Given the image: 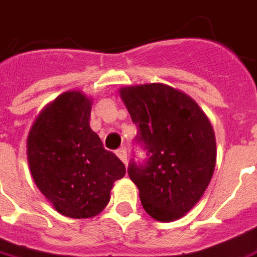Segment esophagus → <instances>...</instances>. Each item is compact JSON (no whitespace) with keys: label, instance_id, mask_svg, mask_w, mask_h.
<instances>
[{"label":"esophagus","instance_id":"obj_1","mask_svg":"<svg viewBox=\"0 0 257 257\" xmlns=\"http://www.w3.org/2000/svg\"><path fill=\"white\" fill-rule=\"evenodd\" d=\"M115 154L118 156V159L121 160V161H123L125 164H126V160H128V156H126V150L123 149V147H121V149H118L115 152Z\"/></svg>","mask_w":257,"mask_h":257}]
</instances>
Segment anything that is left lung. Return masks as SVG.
I'll return each instance as SVG.
<instances>
[{
	"instance_id": "left-lung-1",
	"label": "left lung",
	"mask_w": 257,
	"mask_h": 257,
	"mask_svg": "<svg viewBox=\"0 0 257 257\" xmlns=\"http://www.w3.org/2000/svg\"><path fill=\"white\" fill-rule=\"evenodd\" d=\"M138 126L135 143L146 150L131 161L129 178L139 189L143 209L159 221H174L199 202L216 167V136L197 103L163 83L119 90Z\"/></svg>"
}]
</instances>
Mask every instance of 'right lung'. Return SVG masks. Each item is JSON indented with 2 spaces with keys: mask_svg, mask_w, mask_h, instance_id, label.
I'll return each mask as SVG.
<instances>
[{
  "mask_svg": "<svg viewBox=\"0 0 257 257\" xmlns=\"http://www.w3.org/2000/svg\"><path fill=\"white\" fill-rule=\"evenodd\" d=\"M91 100L66 91L36 118L28 136V163L37 188L62 216H97L110 202L125 166L90 128Z\"/></svg>",
  "mask_w": 257,
  "mask_h": 257,
  "instance_id": "obj_1",
  "label": "right lung"
}]
</instances>
